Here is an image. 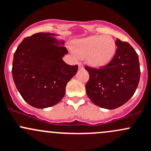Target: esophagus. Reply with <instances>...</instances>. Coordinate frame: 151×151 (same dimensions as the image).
I'll use <instances>...</instances> for the list:
<instances>
[{"label":"esophagus","mask_w":151,"mask_h":151,"mask_svg":"<svg viewBox=\"0 0 151 151\" xmlns=\"http://www.w3.org/2000/svg\"><path fill=\"white\" fill-rule=\"evenodd\" d=\"M78 68L79 69H82L83 68V65L81 63H78Z\"/></svg>","instance_id":"1"}]
</instances>
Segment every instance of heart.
<instances>
[{
	"label": "heart",
	"instance_id": "b5f03b06",
	"mask_svg": "<svg viewBox=\"0 0 151 151\" xmlns=\"http://www.w3.org/2000/svg\"><path fill=\"white\" fill-rule=\"evenodd\" d=\"M116 44L109 35H95L78 40L73 44L74 52L86 57L88 65L95 68L109 63L116 53Z\"/></svg>",
	"mask_w": 151,
	"mask_h": 151
}]
</instances>
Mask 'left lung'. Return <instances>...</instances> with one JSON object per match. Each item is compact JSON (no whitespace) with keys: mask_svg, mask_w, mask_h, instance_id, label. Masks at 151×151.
I'll return each mask as SVG.
<instances>
[{"mask_svg":"<svg viewBox=\"0 0 151 151\" xmlns=\"http://www.w3.org/2000/svg\"><path fill=\"white\" fill-rule=\"evenodd\" d=\"M116 54L105 66L96 69L86 66L89 79L86 84L88 98L94 105L116 109L134 94L140 77L139 58L131 45L119 38Z\"/></svg>","mask_w":151,"mask_h":151,"instance_id":"left-lung-1","label":"left lung"}]
</instances>
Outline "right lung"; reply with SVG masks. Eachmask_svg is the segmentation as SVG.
<instances>
[{
    "label": "right lung",
    "mask_w": 151,
    "mask_h": 151,
    "mask_svg": "<svg viewBox=\"0 0 151 151\" xmlns=\"http://www.w3.org/2000/svg\"><path fill=\"white\" fill-rule=\"evenodd\" d=\"M54 33L38 32L24 38L14 54L12 76L22 98L31 106L46 108L60 102L78 65L63 57L68 53L64 41Z\"/></svg>",
    "instance_id": "add662e5"
}]
</instances>
